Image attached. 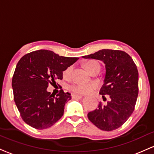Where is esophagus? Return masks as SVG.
I'll use <instances>...</instances> for the list:
<instances>
[{
  "label": "esophagus",
  "mask_w": 154,
  "mask_h": 154,
  "mask_svg": "<svg viewBox=\"0 0 154 154\" xmlns=\"http://www.w3.org/2000/svg\"><path fill=\"white\" fill-rule=\"evenodd\" d=\"M82 97V95H72V99H80V98Z\"/></svg>",
  "instance_id": "34e87169"
}]
</instances>
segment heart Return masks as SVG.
I'll return each instance as SVG.
<instances>
[{
	"instance_id": "1",
	"label": "heart",
	"mask_w": 154,
	"mask_h": 154,
	"mask_svg": "<svg viewBox=\"0 0 154 154\" xmlns=\"http://www.w3.org/2000/svg\"><path fill=\"white\" fill-rule=\"evenodd\" d=\"M97 64H100L99 63L96 61H90L86 63L85 66L88 69L89 71H91L92 68L94 67ZM72 67L69 66V67L66 68V69L63 72V76H64L65 78H68L70 77L72 73ZM97 88V85L94 83L92 84H82V83H75V84H72L69 85L68 87L69 90H71L72 92H73L75 94H79V95H85V94L90 93L92 90H95Z\"/></svg>"
}]
</instances>
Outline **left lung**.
Listing matches in <instances>:
<instances>
[{"instance_id": "left-lung-1", "label": "left lung", "mask_w": 154, "mask_h": 154, "mask_svg": "<svg viewBox=\"0 0 154 154\" xmlns=\"http://www.w3.org/2000/svg\"><path fill=\"white\" fill-rule=\"evenodd\" d=\"M85 59L103 61L105 64L104 84L100 90L107 105L100 103L97 108L88 112V119L100 130H116L126 122L135 109L138 95V72L133 59L120 50L102 49Z\"/></svg>"}]
</instances>
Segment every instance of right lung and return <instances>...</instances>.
Wrapping results in <instances>:
<instances>
[{"label":"right lung","instance_id":"right-lung-1","mask_svg":"<svg viewBox=\"0 0 154 154\" xmlns=\"http://www.w3.org/2000/svg\"><path fill=\"white\" fill-rule=\"evenodd\" d=\"M78 59L59 56L49 50H38L26 54L18 61L12 88L15 103L26 123L42 130L52 126L62 117L71 95L61 90L54 96L47 89L49 83L62 79L63 71Z\"/></svg>","mask_w":154,"mask_h":154}]
</instances>
